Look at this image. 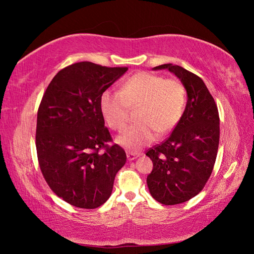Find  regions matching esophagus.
<instances>
[{"label": "esophagus", "instance_id": "esophagus-1", "mask_svg": "<svg viewBox=\"0 0 254 254\" xmlns=\"http://www.w3.org/2000/svg\"><path fill=\"white\" fill-rule=\"evenodd\" d=\"M139 154H137V153H127V160L128 161H132V160H134V159H136L137 157H139Z\"/></svg>", "mask_w": 254, "mask_h": 254}]
</instances>
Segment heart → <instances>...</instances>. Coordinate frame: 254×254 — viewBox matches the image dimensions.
<instances>
[{"label": "heart", "mask_w": 254, "mask_h": 254, "mask_svg": "<svg viewBox=\"0 0 254 254\" xmlns=\"http://www.w3.org/2000/svg\"><path fill=\"white\" fill-rule=\"evenodd\" d=\"M137 106V124L116 137L118 145L132 152L154 142L156 131L166 134L179 123L186 109V89L178 80L141 72L127 79L121 91L107 89L99 99L106 123L117 131L127 126L130 108Z\"/></svg>", "instance_id": "b5f03b06"}]
</instances>
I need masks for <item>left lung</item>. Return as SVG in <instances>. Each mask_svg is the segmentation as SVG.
Masks as SVG:
<instances>
[{
	"mask_svg": "<svg viewBox=\"0 0 254 254\" xmlns=\"http://www.w3.org/2000/svg\"><path fill=\"white\" fill-rule=\"evenodd\" d=\"M153 69H168L187 90L183 116L165 142L150 148L153 161L147 187L156 201L176 205L202 191L212 174L219 144L217 106L201 77L179 65L163 64Z\"/></svg>",
	"mask_w": 254,
	"mask_h": 254,
	"instance_id": "8db88e82",
	"label": "left lung"
}]
</instances>
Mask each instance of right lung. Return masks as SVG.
<instances>
[{"label":"right lung","mask_w":254,"mask_h":254,"mask_svg":"<svg viewBox=\"0 0 254 254\" xmlns=\"http://www.w3.org/2000/svg\"><path fill=\"white\" fill-rule=\"evenodd\" d=\"M127 67L78 62L61 69L48 86L37 115L36 147L42 175L68 204L96 208L110 197L126 152L108 146L99 99ZM101 148L105 153H99Z\"/></svg>","instance_id":"add662e5"}]
</instances>
